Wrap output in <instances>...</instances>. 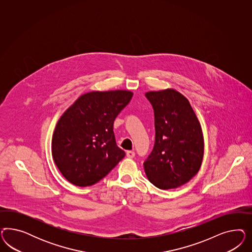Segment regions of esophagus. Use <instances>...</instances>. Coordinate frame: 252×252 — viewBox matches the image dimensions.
Returning <instances> with one entry per match:
<instances>
[{
	"label": "esophagus",
	"instance_id": "obj_1",
	"mask_svg": "<svg viewBox=\"0 0 252 252\" xmlns=\"http://www.w3.org/2000/svg\"><path fill=\"white\" fill-rule=\"evenodd\" d=\"M126 157L127 158H134L135 157V153L132 151H127L126 152Z\"/></svg>",
	"mask_w": 252,
	"mask_h": 252
}]
</instances>
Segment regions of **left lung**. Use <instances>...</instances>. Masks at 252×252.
<instances>
[{"label":"left lung","instance_id":"left-lung-1","mask_svg":"<svg viewBox=\"0 0 252 252\" xmlns=\"http://www.w3.org/2000/svg\"><path fill=\"white\" fill-rule=\"evenodd\" d=\"M154 111L155 143L144 161L146 176L160 189H176L196 176L204 154L200 124L189 99L173 89L145 94Z\"/></svg>","mask_w":252,"mask_h":252}]
</instances>
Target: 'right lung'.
Listing matches in <instances>:
<instances>
[{
    "instance_id": "right-lung-1",
    "label": "right lung",
    "mask_w": 252,
    "mask_h": 252,
    "mask_svg": "<svg viewBox=\"0 0 252 252\" xmlns=\"http://www.w3.org/2000/svg\"><path fill=\"white\" fill-rule=\"evenodd\" d=\"M132 96L128 91L89 92L60 117L52 153L56 166L70 183L92 186L125 157L116 145L114 122Z\"/></svg>"
}]
</instances>
